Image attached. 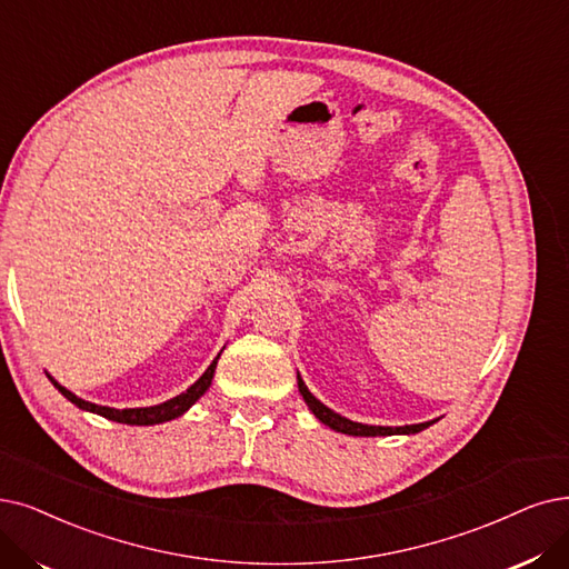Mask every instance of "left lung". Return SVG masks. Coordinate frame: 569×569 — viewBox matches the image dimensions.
Wrapping results in <instances>:
<instances>
[{
    "label": "left lung",
    "instance_id": "obj_1",
    "mask_svg": "<svg viewBox=\"0 0 569 569\" xmlns=\"http://www.w3.org/2000/svg\"><path fill=\"white\" fill-rule=\"evenodd\" d=\"M299 390L306 399V403L310 406V411L320 418L325 425H329L331 429L336 431H343V435H350V437H392V435H416V431H422L425 427H429L431 422H420V425H406V427H373V425H361V422H352L343 416L333 413L331 408H327L322 401H317L308 388L306 382L301 380L299 376Z\"/></svg>",
    "mask_w": 569,
    "mask_h": 569
}]
</instances>
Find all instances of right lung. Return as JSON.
<instances>
[{
  "label": "right lung",
  "instance_id": "obj_1",
  "mask_svg": "<svg viewBox=\"0 0 569 569\" xmlns=\"http://www.w3.org/2000/svg\"><path fill=\"white\" fill-rule=\"evenodd\" d=\"M217 359H219V357H217ZM217 359L210 363L208 371L202 373L187 392H181L179 397H174V399H170V401H166V403L149 406V408H123V411H119V408L98 406V403H90V401L79 399V397L72 395L70 390H64L62 385H58L53 378H51V382L60 390L62 397L70 399L74 406L83 408V411L98 413V416H102V418H109V420H113V422H123V425H158V422H168V420H172V418H179L181 413L189 411V408H191L202 395H206V390L210 388V382H212L214 369H217Z\"/></svg>",
  "mask_w": 569,
  "mask_h": 569
}]
</instances>
